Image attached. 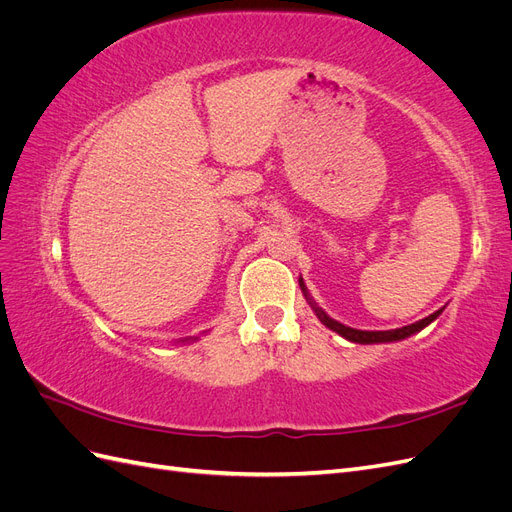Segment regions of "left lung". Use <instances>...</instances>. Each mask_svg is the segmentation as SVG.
Segmentation results:
<instances>
[{"label": "left lung", "mask_w": 512, "mask_h": 512, "mask_svg": "<svg viewBox=\"0 0 512 512\" xmlns=\"http://www.w3.org/2000/svg\"><path fill=\"white\" fill-rule=\"evenodd\" d=\"M299 286H301V290H303V297L307 299L309 307L314 309V314L318 316V320L324 324V327L335 331L337 335H342L344 339H348V342H352V344H391V342H401V339H406V337H410V335H414V333H418V331H423V329L427 327V324H431L433 320H436V318L442 314V309H438V312H433L431 316H427V318H423V320H418V322H414V324H408V327H401V329H391V331H361V329H352V327H346V324H342V322L333 320L327 312H324L322 307H318V303H316L312 297H309V292H307V286H305V282H303V277H299Z\"/></svg>", "instance_id": "obj_1"}]
</instances>
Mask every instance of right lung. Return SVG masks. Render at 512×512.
<instances>
[{
    "instance_id": "obj_1",
    "label": "right lung",
    "mask_w": 512,
    "mask_h": 512,
    "mask_svg": "<svg viewBox=\"0 0 512 512\" xmlns=\"http://www.w3.org/2000/svg\"><path fill=\"white\" fill-rule=\"evenodd\" d=\"M194 342H198V335L196 337H183V339H179L177 344H194Z\"/></svg>"
}]
</instances>
